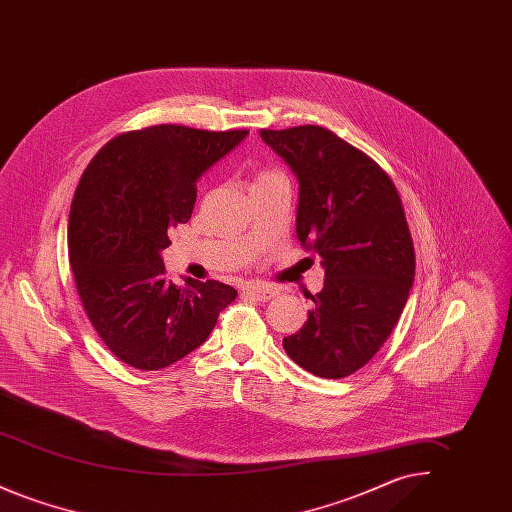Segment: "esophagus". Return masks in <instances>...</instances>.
Segmentation results:
<instances>
[{
  "mask_svg": "<svg viewBox=\"0 0 512 512\" xmlns=\"http://www.w3.org/2000/svg\"><path fill=\"white\" fill-rule=\"evenodd\" d=\"M244 293L247 297L255 299V301H268L274 295H278V288L265 286V284H249V286H245Z\"/></svg>",
  "mask_w": 512,
  "mask_h": 512,
  "instance_id": "34e87169",
  "label": "esophagus"
}]
</instances>
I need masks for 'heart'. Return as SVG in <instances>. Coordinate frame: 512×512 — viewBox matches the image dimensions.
Listing matches in <instances>:
<instances>
[{
    "label": "heart",
    "instance_id": "heart-1",
    "mask_svg": "<svg viewBox=\"0 0 512 512\" xmlns=\"http://www.w3.org/2000/svg\"><path fill=\"white\" fill-rule=\"evenodd\" d=\"M274 176H280L276 171H261L257 174V178H255V182H263V180H268V178H274Z\"/></svg>",
    "mask_w": 512,
    "mask_h": 512
}]
</instances>
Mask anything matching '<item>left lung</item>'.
<instances>
[{"mask_svg":"<svg viewBox=\"0 0 512 512\" xmlns=\"http://www.w3.org/2000/svg\"><path fill=\"white\" fill-rule=\"evenodd\" d=\"M299 180L297 238L324 267L307 322L282 345L320 378H345L380 351L414 280V245L388 172L317 124L261 130Z\"/></svg>","mask_w":512,"mask_h":512,"instance_id":"8db88e82","label":"left lung"}]
</instances>
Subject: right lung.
<instances>
[{"instance_id": "obj_1", "label": "right lung", "mask_w": 512, "mask_h": 512, "mask_svg": "<svg viewBox=\"0 0 512 512\" xmlns=\"http://www.w3.org/2000/svg\"><path fill=\"white\" fill-rule=\"evenodd\" d=\"M247 130L155 124L99 149L69 215L74 286L94 330L124 365L159 370L192 353L238 292L217 280L174 286L161 251L194 211L197 178Z\"/></svg>"}]
</instances>
